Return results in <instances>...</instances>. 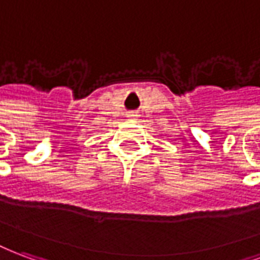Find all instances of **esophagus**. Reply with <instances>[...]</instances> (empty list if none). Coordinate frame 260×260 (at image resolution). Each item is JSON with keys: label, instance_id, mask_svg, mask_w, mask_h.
<instances>
[{"label": "esophagus", "instance_id": "esophagus-1", "mask_svg": "<svg viewBox=\"0 0 260 260\" xmlns=\"http://www.w3.org/2000/svg\"><path fill=\"white\" fill-rule=\"evenodd\" d=\"M127 117L128 119H134V117H136V115H134V113H128Z\"/></svg>", "mask_w": 260, "mask_h": 260}]
</instances>
